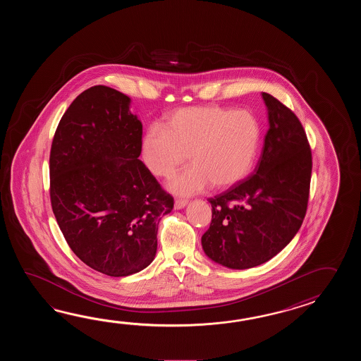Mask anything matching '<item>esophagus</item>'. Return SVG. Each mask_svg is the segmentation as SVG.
Here are the masks:
<instances>
[{"mask_svg":"<svg viewBox=\"0 0 361 361\" xmlns=\"http://www.w3.org/2000/svg\"><path fill=\"white\" fill-rule=\"evenodd\" d=\"M187 202H188V200L185 199H177L176 200V202H174V209H182V207H185L187 205Z\"/></svg>","mask_w":361,"mask_h":361,"instance_id":"esophagus-1","label":"esophagus"}]
</instances>
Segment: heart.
Listing matches in <instances>:
<instances>
[{"mask_svg": "<svg viewBox=\"0 0 361 361\" xmlns=\"http://www.w3.org/2000/svg\"><path fill=\"white\" fill-rule=\"evenodd\" d=\"M261 138L262 125L252 111L210 104L180 108L165 117L164 128H148L140 152L147 169L165 178L184 166L191 154L193 166L173 178L169 188L192 195L212 183L228 188L245 178Z\"/></svg>", "mask_w": 361, "mask_h": 361, "instance_id": "1", "label": "heart"}]
</instances>
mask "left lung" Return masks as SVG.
<instances>
[{
  "label": "left lung",
  "instance_id": "8db88e82",
  "mask_svg": "<svg viewBox=\"0 0 361 361\" xmlns=\"http://www.w3.org/2000/svg\"><path fill=\"white\" fill-rule=\"evenodd\" d=\"M269 128L253 176L210 197L212 223L201 238L212 261L233 269L269 261L288 245L306 215L312 154L300 118L262 92Z\"/></svg>",
  "mask_w": 361,
  "mask_h": 361
}]
</instances>
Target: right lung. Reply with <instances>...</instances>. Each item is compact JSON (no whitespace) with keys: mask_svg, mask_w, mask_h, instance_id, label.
Instances as JSON below:
<instances>
[{"mask_svg":"<svg viewBox=\"0 0 361 361\" xmlns=\"http://www.w3.org/2000/svg\"><path fill=\"white\" fill-rule=\"evenodd\" d=\"M130 98L104 85L81 92L55 130L50 201L71 250L107 276L146 269L173 196L139 160L142 123Z\"/></svg>","mask_w":361,"mask_h":361,"instance_id":"1","label":"right lung"}]
</instances>
